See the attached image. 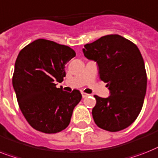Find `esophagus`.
Returning <instances> with one entry per match:
<instances>
[{
	"label": "esophagus",
	"instance_id": "1",
	"mask_svg": "<svg viewBox=\"0 0 158 158\" xmlns=\"http://www.w3.org/2000/svg\"><path fill=\"white\" fill-rule=\"evenodd\" d=\"M88 96V94H87V93H85V92H82V97H83V98H85V97H87Z\"/></svg>",
	"mask_w": 158,
	"mask_h": 158
}]
</instances>
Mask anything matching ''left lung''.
Listing matches in <instances>:
<instances>
[{
  "instance_id": "8db88e82",
  "label": "left lung",
  "mask_w": 158,
  "mask_h": 158,
  "mask_svg": "<svg viewBox=\"0 0 158 158\" xmlns=\"http://www.w3.org/2000/svg\"><path fill=\"white\" fill-rule=\"evenodd\" d=\"M88 59L97 61L100 79L107 83L110 96L95 95L92 109L95 123L115 132L128 127L141 111L147 88L142 55L134 43L119 35H108L87 44L83 49Z\"/></svg>"
}]
</instances>
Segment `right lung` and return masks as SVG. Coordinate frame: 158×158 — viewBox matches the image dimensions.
<instances>
[{"label":"right lung","mask_w":158,"mask_h":158,"mask_svg":"<svg viewBox=\"0 0 158 158\" xmlns=\"http://www.w3.org/2000/svg\"><path fill=\"white\" fill-rule=\"evenodd\" d=\"M74 57L71 48L44 39L31 42L19 52L13 87L23 114L35 130L53 134L70 124L82 95L79 90L65 92L56 87V82L63 81L65 66Z\"/></svg>","instance_id":"right-lung-1"}]
</instances>
